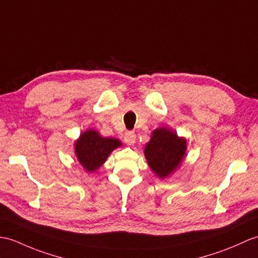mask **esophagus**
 Instances as JSON below:
<instances>
[{
    "label": "esophagus",
    "instance_id": "34e87169",
    "mask_svg": "<svg viewBox=\"0 0 258 258\" xmlns=\"http://www.w3.org/2000/svg\"><path fill=\"white\" fill-rule=\"evenodd\" d=\"M124 141H125V143L127 144V145H133V144L136 141V135H135L134 132H132V131L126 132V133H125V136H124Z\"/></svg>",
    "mask_w": 258,
    "mask_h": 258
}]
</instances>
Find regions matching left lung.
Instances as JSON below:
<instances>
[{
    "label": "left lung",
    "instance_id": "1",
    "mask_svg": "<svg viewBox=\"0 0 258 258\" xmlns=\"http://www.w3.org/2000/svg\"><path fill=\"white\" fill-rule=\"evenodd\" d=\"M184 139L165 127L155 130L145 147V157L152 170L159 178H166L175 170L185 154Z\"/></svg>",
    "mask_w": 258,
    "mask_h": 258
}]
</instances>
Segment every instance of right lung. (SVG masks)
Wrapping results in <instances>:
<instances>
[{
  "instance_id": "right-lung-1",
  "label": "right lung",
  "mask_w": 258,
  "mask_h": 258,
  "mask_svg": "<svg viewBox=\"0 0 258 258\" xmlns=\"http://www.w3.org/2000/svg\"><path fill=\"white\" fill-rule=\"evenodd\" d=\"M118 140L105 139L98 132L89 130L76 142V155L83 168L89 172L97 170L106 160L113 149L121 146Z\"/></svg>"
}]
</instances>
